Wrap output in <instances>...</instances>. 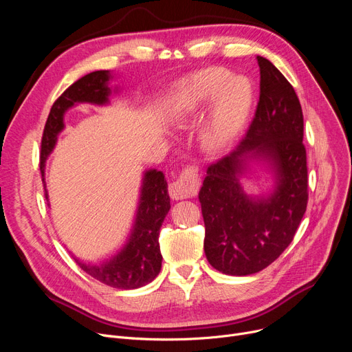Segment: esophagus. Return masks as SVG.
Wrapping results in <instances>:
<instances>
[{"label": "esophagus", "instance_id": "34e87169", "mask_svg": "<svg viewBox=\"0 0 352 352\" xmlns=\"http://www.w3.org/2000/svg\"><path fill=\"white\" fill-rule=\"evenodd\" d=\"M199 188V177L197 166H187L181 175L171 184L168 192L173 199H184L194 197Z\"/></svg>", "mask_w": 352, "mask_h": 352}]
</instances>
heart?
<instances>
[{
    "mask_svg": "<svg viewBox=\"0 0 352 352\" xmlns=\"http://www.w3.org/2000/svg\"><path fill=\"white\" fill-rule=\"evenodd\" d=\"M210 114L202 125V141L210 150H219L231 144L247 122L254 92L248 80L231 78L223 68L199 71L182 84L173 116L175 121L192 116L213 100Z\"/></svg>",
    "mask_w": 352,
    "mask_h": 352,
    "instance_id": "heart-1",
    "label": "heart"
}]
</instances>
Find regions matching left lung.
<instances>
[{
    "label": "left lung",
    "instance_id": "obj_1",
    "mask_svg": "<svg viewBox=\"0 0 352 352\" xmlns=\"http://www.w3.org/2000/svg\"><path fill=\"white\" fill-rule=\"evenodd\" d=\"M260 65V101L244 140L211 164L198 198L206 224L208 263L227 275L264 270L291 244L308 202L304 117L292 85L271 61ZM251 159L265 160L274 188L264 197L248 196L239 179Z\"/></svg>",
    "mask_w": 352,
    "mask_h": 352
}]
</instances>
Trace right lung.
I'll list each match as a JSON object with an SVG mask.
<instances>
[{
  "instance_id": "obj_1",
  "label": "right lung",
  "mask_w": 352,
  "mask_h": 352,
  "mask_svg": "<svg viewBox=\"0 0 352 352\" xmlns=\"http://www.w3.org/2000/svg\"><path fill=\"white\" fill-rule=\"evenodd\" d=\"M109 71L89 72L68 87L61 97L51 107L41 140V164L40 170L45 190V161L57 144L58 134L64 129V114L71 107L88 102L105 105L109 96L118 92L111 89ZM171 208L168 184L161 171L148 170L144 173L140 201L135 219L125 243L113 255L97 264H85L76 260L78 267L92 278L118 289H135L151 283L161 271L162 255L160 251V228Z\"/></svg>"
}]
</instances>
